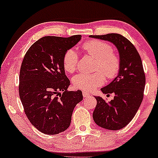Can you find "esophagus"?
Masks as SVG:
<instances>
[{
  "instance_id": "1",
  "label": "esophagus",
  "mask_w": 158,
  "mask_h": 158,
  "mask_svg": "<svg viewBox=\"0 0 158 158\" xmlns=\"http://www.w3.org/2000/svg\"><path fill=\"white\" fill-rule=\"evenodd\" d=\"M83 96H84V98H86V97H87V96H89L90 95V94L89 93H86V92H85V91H84L83 92Z\"/></svg>"
}]
</instances>
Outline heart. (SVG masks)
I'll return each instance as SVG.
<instances>
[{"label": "heart", "instance_id": "b5f03b06", "mask_svg": "<svg viewBox=\"0 0 158 158\" xmlns=\"http://www.w3.org/2000/svg\"><path fill=\"white\" fill-rule=\"evenodd\" d=\"M83 50L88 56L95 58L93 73H80L73 78L74 87L89 91L104 84L105 76L108 79H113L117 76L121 67V60L117 54L113 51L109 43L100 40H91L82 45ZM79 57L73 49L65 53L63 59L64 70L68 73H73L78 66Z\"/></svg>", "mask_w": 158, "mask_h": 158}]
</instances>
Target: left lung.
Wrapping results in <instances>:
<instances>
[{
	"label": "left lung",
	"mask_w": 158,
	"mask_h": 158,
	"mask_svg": "<svg viewBox=\"0 0 158 158\" xmlns=\"http://www.w3.org/2000/svg\"><path fill=\"white\" fill-rule=\"evenodd\" d=\"M89 36L113 42L119 53L121 67L118 76L101 89L104 94L113 93V99L107 102L102 97H95L97 104L93 114L98 126L108 130H119L133 119L143 99L146 74L141 57L131 42L118 33Z\"/></svg>",
	"instance_id": "obj_1"
}]
</instances>
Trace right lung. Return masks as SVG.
Here are the masks:
<instances>
[{"mask_svg": "<svg viewBox=\"0 0 158 158\" xmlns=\"http://www.w3.org/2000/svg\"><path fill=\"white\" fill-rule=\"evenodd\" d=\"M81 39V35L44 36L30 47L22 60L19 96L27 117L43 134L66 130L74 108L83 100L81 90H67L70 81L63 65L65 53Z\"/></svg>", "mask_w": 158, "mask_h": 158, "instance_id": "right-lung-1", "label": "right lung"}]
</instances>
